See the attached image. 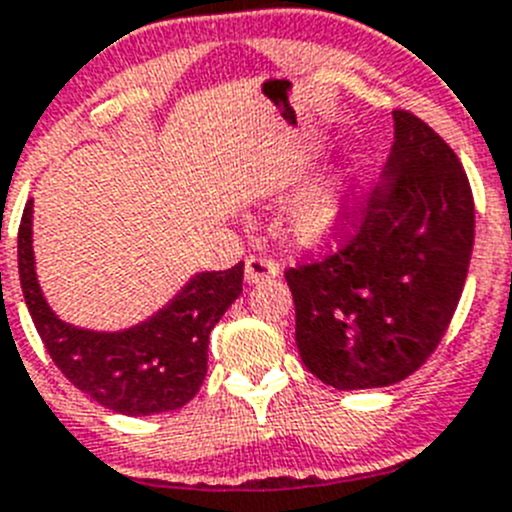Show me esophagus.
<instances>
[{
    "label": "esophagus",
    "mask_w": 512,
    "mask_h": 512,
    "mask_svg": "<svg viewBox=\"0 0 512 512\" xmlns=\"http://www.w3.org/2000/svg\"><path fill=\"white\" fill-rule=\"evenodd\" d=\"M280 265L267 255H250L245 260V280L247 283H262V280L278 278Z\"/></svg>",
    "instance_id": "esophagus-1"
}]
</instances>
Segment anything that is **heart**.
<instances>
[{"label": "heart", "mask_w": 512, "mask_h": 512, "mask_svg": "<svg viewBox=\"0 0 512 512\" xmlns=\"http://www.w3.org/2000/svg\"><path fill=\"white\" fill-rule=\"evenodd\" d=\"M343 227V209L328 194L310 197L295 209L293 214V232L300 242L308 245H323L331 242Z\"/></svg>", "instance_id": "b5f03b06"}]
</instances>
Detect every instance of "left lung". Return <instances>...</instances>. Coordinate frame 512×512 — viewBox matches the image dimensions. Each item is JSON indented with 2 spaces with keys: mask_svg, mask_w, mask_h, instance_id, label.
<instances>
[{
  "mask_svg": "<svg viewBox=\"0 0 512 512\" xmlns=\"http://www.w3.org/2000/svg\"><path fill=\"white\" fill-rule=\"evenodd\" d=\"M389 174L343 214L336 250L285 270L305 369L333 389L407 379L452 323L475 245L460 159L412 111H394Z\"/></svg>",
  "mask_w": 512,
  "mask_h": 512,
  "instance_id": "obj_1",
  "label": "left lung"
}]
</instances>
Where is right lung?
I'll return each instance as SVG.
<instances>
[{"instance_id":"right-lung-1","label":"right lung","mask_w":512,"mask_h":512,"mask_svg":"<svg viewBox=\"0 0 512 512\" xmlns=\"http://www.w3.org/2000/svg\"><path fill=\"white\" fill-rule=\"evenodd\" d=\"M19 283L52 364L65 379L128 417L174 412L197 396L207 376L209 333L240 298L245 262L202 272L151 321L123 333H93L62 323L40 293L32 260V202L17 232Z\"/></svg>"}]
</instances>
